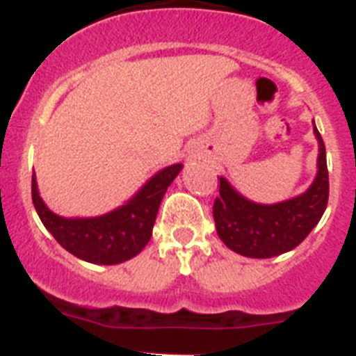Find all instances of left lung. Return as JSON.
<instances>
[{"label":"left lung","mask_w":356,"mask_h":356,"mask_svg":"<svg viewBox=\"0 0 356 356\" xmlns=\"http://www.w3.org/2000/svg\"><path fill=\"white\" fill-rule=\"evenodd\" d=\"M318 140L317 176L308 191L286 202L261 205L247 200L225 178L220 180V196L214 200V223L221 241L245 257L266 259L290 252L305 241L321 221L330 196L326 147L314 124Z\"/></svg>","instance_id":"8db88e82"}]
</instances>
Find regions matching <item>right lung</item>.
I'll list each match as a JSON object with an SVG mask.
<instances>
[{"mask_svg":"<svg viewBox=\"0 0 356 356\" xmlns=\"http://www.w3.org/2000/svg\"><path fill=\"white\" fill-rule=\"evenodd\" d=\"M181 163H175L151 178L126 205L97 218H63L44 205L32 175V202L42 225L79 259L93 265H118L140 254L151 239L158 207Z\"/></svg>","mask_w":356,"mask_h":356,"instance_id":"1","label":"right lung"}]
</instances>
